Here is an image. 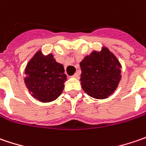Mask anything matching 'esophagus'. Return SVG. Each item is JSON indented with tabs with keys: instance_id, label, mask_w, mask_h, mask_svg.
<instances>
[{
	"instance_id": "1",
	"label": "esophagus",
	"mask_w": 146,
	"mask_h": 146,
	"mask_svg": "<svg viewBox=\"0 0 146 146\" xmlns=\"http://www.w3.org/2000/svg\"><path fill=\"white\" fill-rule=\"evenodd\" d=\"M73 77L74 78H79V73H76L74 75H73Z\"/></svg>"
}]
</instances>
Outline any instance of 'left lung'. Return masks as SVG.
<instances>
[{"label":"left lung","mask_w":146,"mask_h":146,"mask_svg":"<svg viewBox=\"0 0 146 146\" xmlns=\"http://www.w3.org/2000/svg\"><path fill=\"white\" fill-rule=\"evenodd\" d=\"M80 67L82 87L93 98L109 97L121 80V64L106 47L86 56L80 63Z\"/></svg>","instance_id":"left-lung-1"}]
</instances>
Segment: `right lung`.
<instances>
[{"mask_svg": "<svg viewBox=\"0 0 146 146\" xmlns=\"http://www.w3.org/2000/svg\"><path fill=\"white\" fill-rule=\"evenodd\" d=\"M24 82L31 95L41 102L58 98L64 87L66 75L64 66L51 54L43 55L37 51L25 68Z\"/></svg>", "mask_w": 146, "mask_h": 146, "instance_id": "add662e5", "label": "right lung"}]
</instances>
